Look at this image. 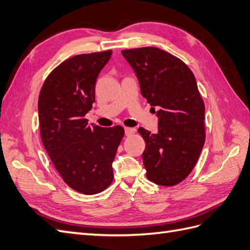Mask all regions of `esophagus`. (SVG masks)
<instances>
[{
  "instance_id": "obj_1",
  "label": "esophagus",
  "mask_w": 250,
  "mask_h": 250,
  "mask_svg": "<svg viewBox=\"0 0 250 250\" xmlns=\"http://www.w3.org/2000/svg\"><path fill=\"white\" fill-rule=\"evenodd\" d=\"M124 130H125V136H127V137H128V136H131L132 133L136 131V129H135V128H129V127H126V128H125Z\"/></svg>"
}]
</instances>
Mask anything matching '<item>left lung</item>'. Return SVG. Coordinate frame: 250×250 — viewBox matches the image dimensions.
I'll return each mask as SVG.
<instances>
[{"instance_id":"8db88e82","label":"left lung","mask_w":250,"mask_h":250,"mask_svg":"<svg viewBox=\"0 0 250 250\" xmlns=\"http://www.w3.org/2000/svg\"><path fill=\"white\" fill-rule=\"evenodd\" d=\"M144 99L158 118V132L139 128L146 147V177L159 186L179 184L192 172L205 144V104L195 76L177 57L158 47L122 51Z\"/></svg>"}]
</instances>
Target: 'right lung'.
Instances as JSON below:
<instances>
[{"label":"right lung","instance_id":"right-lung-1","mask_svg":"<svg viewBox=\"0 0 250 250\" xmlns=\"http://www.w3.org/2000/svg\"><path fill=\"white\" fill-rule=\"evenodd\" d=\"M111 51L66 59L47 76L38 101L39 126L46 153L73 190L92 195L113 179L112 162L122 126L88 124L84 119L95 102V83Z\"/></svg>","mask_w":250,"mask_h":250}]
</instances>
